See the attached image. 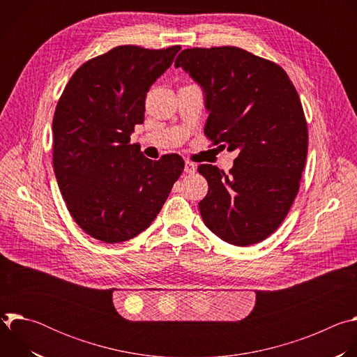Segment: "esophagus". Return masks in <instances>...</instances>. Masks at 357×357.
<instances>
[{"instance_id":"1","label":"esophagus","mask_w":357,"mask_h":357,"mask_svg":"<svg viewBox=\"0 0 357 357\" xmlns=\"http://www.w3.org/2000/svg\"><path fill=\"white\" fill-rule=\"evenodd\" d=\"M196 171V165L190 161H185V172L186 174H193Z\"/></svg>"}]
</instances>
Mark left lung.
Masks as SVG:
<instances>
[{"mask_svg": "<svg viewBox=\"0 0 357 357\" xmlns=\"http://www.w3.org/2000/svg\"><path fill=\"white\" fill-rule=\"evenodd\" d=\"M175 68L205 93V135L238 152L229 175L197 167L209 185L199 202L202 219L230 244L260 243L288 215L307 161L299 96L281 66L236 46L183 49Z\"/></svg>", "mask_w": 357, "mask_h": 357, "instance_id": "obj_1", "label": "left lung"}]
</instances>
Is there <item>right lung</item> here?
<instances>
[{
    "label": "right lung",
    "mask_w": 357,
    "mask_h": 357,
    "mask_svg": "<svg viewBox=\"0 0 357 357\" xmlns=\"http://www.w3.org/2000/svg\"><path fill=\"white\" fill-rule=\"evenodd\" d=\"M181 46H116L83 63L55 110L54 169L68 211L91 237L127 241L154 222L185 162L148 160L130 135L144 123L149 87Z\"/></svg>",
    "instance_id": "1"
}]
</instances>
